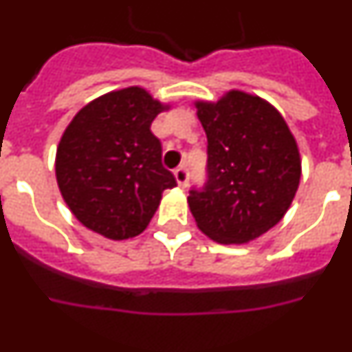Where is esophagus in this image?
<instances>
[{
  "instance_id": "34e87169",
  "label": "esophagus",
  "mask_w": 352,
  "mask_h": 352,
  "mask_svg": "<svg viewBox=\"0 0 352 352\" xmlns=\"http://www.w3.org/2000/svg\"><path fill=\"white\" fill-rule=\"evenodd\" d=\"M174 178H176V182H178L182 188H185L188 185V170L185 167H178V169L174 170Z\"/></svg>"
}]
</instances>
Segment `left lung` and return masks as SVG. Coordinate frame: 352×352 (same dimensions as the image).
<instances>
[{
  "mask_svg": "<svg viewBox=\"0 0 352 352\" xmlns=\"http://www.w3.org/2000/svg\"><path fill=\"white\" fill-rule=\"evenodd\" d=\"M208 138V182L188 195L197 227L241 245L280 222L296 195L301 158L282 114L261 96L231 89L195 102Z\"/></svg>",
  "mask_w": 352,
  "mask_h": 352,
  "instance_id": "left-lung-1",
  "label": "left lung"
}]
</instances>
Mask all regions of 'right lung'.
I'll use <instances>...</instances> for the list:
<instances>
[{
	"label": "right lung",
	"mask_w": 352,
	"mask_h": 352,
	"mask_svg": "<svg viewBox=\"0 0 352 352\" xmlns=\"http://www.w3.org/2000/svg\"><path fill=\"white\" fill-rule=\"evenodd\" d=\"M169 105L144 88L105 93L84 105L56 151V179L77 220L109 239L141 234L162 192L176 186L162 166V144L149 126Z\"/></svg>",
	"instance_id": "obj_1"
}]
</instances>
